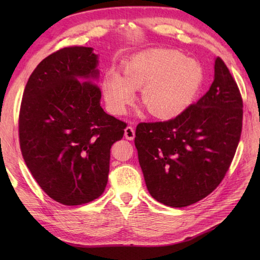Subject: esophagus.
Wrapping results in <instances>:
<instances>
[{"mask_svg":"<svg viewBox=\"0 0 260 260\" xmlns=\"http://www.w3.org/2000/svg\"><path fill=\"white\" fill-rule=\"evenodd\" d=\"M135 137V131H134V127L132 126H127L125 128V139L129 140V141H133Z\"/></svg>","mask_w":260,"mask_h":260,"instance_id":"1","label":"esophagus"}]
</instances>
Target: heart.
Masks as SVG:
<instances>
[{
	"label": "heart",
	"mask_w": 260,
	"mask_h": 260,
	"mask_svg": "<svg viewBox=\"0 0 260 260\" xmlns=\"http://www.w3.org/2000/svg\"><path fill=\"white\" fill-rule=\"evenodd\" d=\"M121 74L108 70L103 91L109 109L123 114L142 88V102L158 118L178 116L194 101L203 80L201 66L184 54L165 49H147L132 56Z\"/></svg>",
	"instance_id": "obj_1"
}]
</instances>
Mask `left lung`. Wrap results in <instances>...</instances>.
Returning a JSON list of instances; mask_svg holds the SVG:
<instances>
[{
    "instance_id": "8db88e82",
    "label": "left lung",
    "mask_w": 260,
    "mask_h": 260,
    "mask_svg": "<svg viewBox=\"0 0 260 260\" xmlns=\"http://www.w3.org/2000/svg\"><path fill=\"white\" fill-rule=\"evenodd\" d=\"M241 128L239 88L217 57L206 95L175 118L136 127L134 142L150 194L172 208L209 196L229 170Z\"/></svg>"
}]
</instances>
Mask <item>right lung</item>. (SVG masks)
Wrapping results in <instances>:
<instances>
[{
  "instance_id": "1",
  "label": "right lung",
  "mask_w": 260,
  "mask_h": 260,
  "mask_svg": "<svg viewBox=\"0 0 260 260\" xmlns=\"http://www.w3.org/2000/svg\"><path fill=\"white\" fill-rule=\"evenodd\" d=\"M92 50L69 47L43 59L26 82L20 108L26 167L41 189L66 206L103 194L110 147L127 126L101 106L98 56Z\"/></svg>"
}]
</instances>
